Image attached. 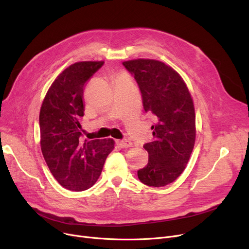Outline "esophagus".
<instances>
[{"instance_id": "esophagus-1", "label": "esophagus", "mask_w": 249, "mask_h": 249, "mask_svg": "<svg viewBox=\"0 0 249 249\" xmlns=\"http://www.w3.org/2000/svg\"><path fill=\"white\" fill-rule=\"evenodd\" d=\"M116 143L117 145H119L121 148H127L132 146V142H130L129 140H117Z\"/></svg>"}]
</instances>
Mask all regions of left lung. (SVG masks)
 I'll use <instances>...</instances> for the list:
<instances>
[{"mask_svg": "<svg viewBox=\"0 0 249 249\" xmlns=\"http://www.w3.org/2000/svg\"><path fill=\"white\" fill-rule=\"evenodd\" d=\"M136 80L143 108L158 123L151 126L153 140L143 147L148 163L137 172L149 187H164L185 171L196 140V116L192 96L181 76L165 63L154 59L124 61Z\"/></svg>", "mask_w": 249, "mask_h": 249, "instance_id": "obj_1", "label": "left lung"}]
</instances>
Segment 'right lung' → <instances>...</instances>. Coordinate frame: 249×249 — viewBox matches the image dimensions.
Returning a JSON list of instances; mask_svg holds the SVG:
<instances>
[{"mask_svg":"<svg viewBox=\"0 0 249 249\" xmlns=\"http://www.w3.org/2000/svg\"><path fill=\"white\" fill-rule=\"evenodd\" d=\"M104 61H80L65 69L52 83L39 114L40 145L52 176L70 191L81 192L94 186L113 139H82L84 89Z\"/></svg>","mask_w":249,"mask_h":249,"instance_id":"add662e5","label":"right lung"}]
</instances>
